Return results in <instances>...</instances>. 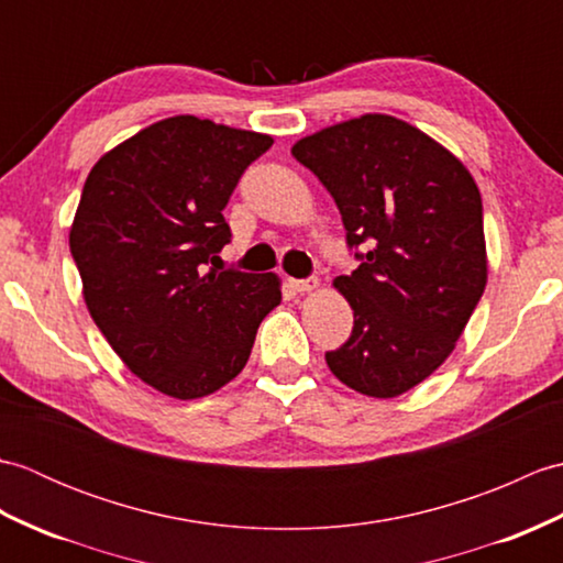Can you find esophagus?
I'll list each match as a JSON object with an SVG mask.
<instances>
[{
	"instance_id": "1",
	"label": "esophagus",
	"mask_w": 563,
	"mask_h": 563,
	"mask_svg": "<svg viewBox=\"0 0 563 563\" xmlns=\"http://www.w3.org/2000/svg\"><path fill=\"white\" fill-rule=\"evenodd\" d=\"M317 285H319V280H317V278H305V280L290 278V288H292V290H297V292H309V290H314Z\"/></svg>"
}]
</instances>
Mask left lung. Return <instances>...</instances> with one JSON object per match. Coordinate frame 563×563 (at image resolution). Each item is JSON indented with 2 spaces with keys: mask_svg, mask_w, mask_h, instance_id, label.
Wrapping results in <instances>:
<instances>
[{
  "mask_svg": "<svg viewBox=\"0 0 563 563\" xmlns=\"http://www.w3.org/2000/svg\"><path fill=\"white\" fill-rule=\"evenodd\" d=\"M292 157L336 200L361 261L333 280L353 331L327 365L367 397H399L445 363L484 295L479 188L435 140L382 113L309 135Z\"/></svg>",
  "mask_w": 563,
  "mask_h": 563,
  "instance_id": "8db88e82",
  "label": "left lung"
}]
</instances>
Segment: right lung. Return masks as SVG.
<instances>
[{
    "mask_svg": "<svg viewBox=\"0 0 563 563\" xmlns=\"http://www.w3.org/2000/svg\"><path fill=\"white\" fill-rule=\"evenodd\" d=\"M271 145V135L176 115L103 154L84 184L69 251L91 319L142 382L174 399L206 397L242 373L258 324L280 305L273 273H205L232 239L224 206Z\"/></svg>",
    "mask_w": 563,
    "mask_h": 563,
    "instance_id": "obj_1",
    "label": "right lung"
}]
</instances>
